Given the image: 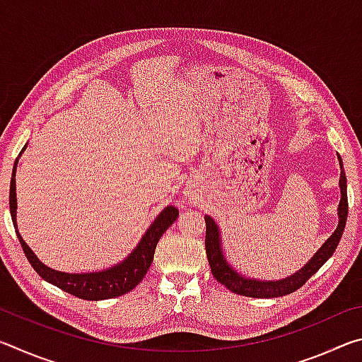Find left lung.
<instances>
[{
	"instance_id": "obj_1",
	"label": "left lung",
	"mask_w": 362,
	"mask_h": 362,
	"mask_svg": "<svg viewBox=\"0 0 362 362\" xmlns=\"http://www.w3.org/2000/svg\"><path fill=\"white\" fill-rule=\"evenodd\" d=\"M340 159V158H339ZM341 168V161H340ZM340 189H341V199L339 204V226L332 233V236L322 244V247L317 250L313 259H311L306 265L292 274L291 278L281 279V281H255V279H246L241 274H238L228 263H226L225 257L222 254V244H220V235L218 228L214 220L206 216V254L207 260H209L211 272L220 284H223L226 289L238 293V296H246L254 298H273L287 296V293L296 292L300 289L306 281H308L313 274L320 269L324 263H326L332 254L335 252L337 246L341 240L343 230H345L346 217H348V196H346V177L345 170L341 169L340 173Z\"/></svg>"
}]
</instances>
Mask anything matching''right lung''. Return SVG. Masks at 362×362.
I'll return each instance as SVG.
<instances>
[{
	"mask_svg": "<svg viewBox=\"0 0 362 362\" xmlns=\"http://www.w3.org/2000/svg\"><path fill=\"white\" fill-rule=\"evenodd\" d=\"M23 151V150H22ZM16 166L17 159L12 169L11 177V188H9V209L12 223L16 225V209H17V198H16ZM177 217H179V209L169 206L156 217L155 222L150 225V228L139 243V246L132 250V254L127 259L116 265L113 268L103 269V272L95 273H84V274H71V273H62L57 269H52L46 267L45 263L38 260V257L33 254L25 241L22 240L19 231L16 230L17 238H19L21 246L25 252V257L30 262V265L35 268V272L40 274L42 279L47 283L57 286L59 289L71 293L78 298L83 300H107L113 297L124 296V293L131 292L148 272V268L153 262V255H155L156 244L163 233L166 231L170 225H173Z\"/></svg>",
	"mask_w": 362,
	"mask_h": 362,
	"instance_id": "right-lung-1",
	"label": "right lung"
}]
</instances>
